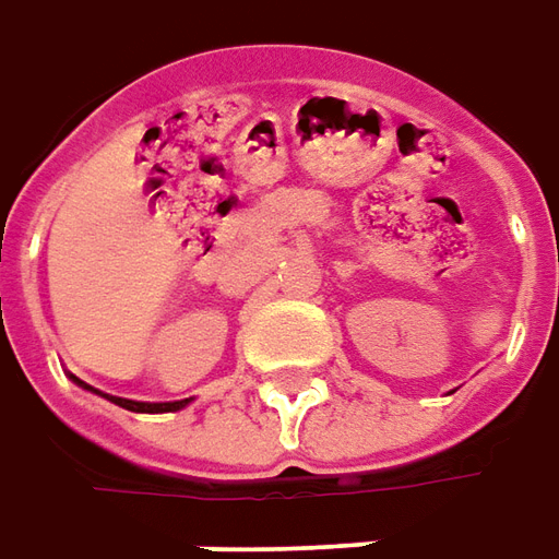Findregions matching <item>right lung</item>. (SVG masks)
Segmentation results:
<instances>
[{
	"instance_id": "1",
	"label": "right lung",
	"mask_w": 559,
	"mask_h": 559,
	"mask_svg": "<svg viewBox=\"0 0 559 559\" xmlns=\"http://www.w3.org/2000/svg\"><path fill=\"white\" fill-rule=\"evenodd\" d=\"M71 382H74V385H81L83 391H93V394H98V397L110 400L114 406H122V409H129V413H180V409H186V406L192 403V397L174 400V403H141V400H129V397H114V394H102L98 388L86 385V382H81L78 376H71Z\"/></svg>"
}]
</instances>
